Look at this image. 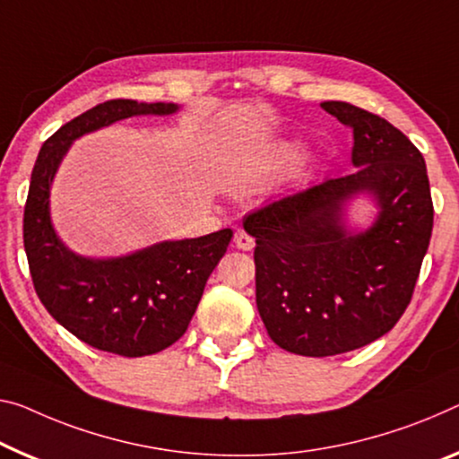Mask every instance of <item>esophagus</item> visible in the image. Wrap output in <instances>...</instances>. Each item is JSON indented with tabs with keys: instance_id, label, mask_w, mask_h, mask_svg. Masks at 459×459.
<instances>
[{
	"instance_id": "1",
	"label": "esophagus",
	"mask_w": 459,
	"mask_h": 459,
	"mask_svg": "<svg viewBox=\"0 0 459 459\" xmlns=\"http://www.w3.org/2000/svg\"><path fill=\"white\" fill-rule=\"evenodd\" d=\"M234 244H236V248H239V250H252L254 248V238L250 234H246L244 230H236Z\"/></svg>"
}]
</instances>
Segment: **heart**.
<instances>
[{
    "label": "heart",
    "instance_id": "obj_1",
    "mask_svg": "<svg viewBox=\"0 0 459 459\" xmlns=\"http://www.w3.org/2000/svg\"><path fill=\"white\" fill-rule=\"evenodd\" d=\"M287 156H291V153H287Z\"/></svg>",
    "mask_w": 459,
    "mask_h": 459
}]
</instances>
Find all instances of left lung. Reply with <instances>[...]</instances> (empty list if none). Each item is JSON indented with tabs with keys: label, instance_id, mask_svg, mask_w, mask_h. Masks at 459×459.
I'll return each mask as SVG.
<instances>
[{
	"label": "left lung",
	"instance_id": "obj_1",
	"mask_svg": "<svg viewBox=\"0 0 459 459\" xmlns=\"http://www.w3.org/2000/svg\"><path fill=\"white\" fill-rule=\"evenodd\" d=\"M352 129L357 170L298 190L244 217L256 239V306L274 344L303 357L361 349L396 326L412 299L433 231L422 153L385 118L347 102H322ZM371 192L377 223L342 225V203Z\"/></svg>",
	"mask_w": 459,
	"mask_h": 459
}]
</instances>
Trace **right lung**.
<instances>
[{
	"instance_id": "1",
	"label": "right lung",
	"mask_w": 459,
	"mask_h": 459,
	"mask_svg": "<svg viewBox=\"0 0 459 459\" xmlns=\"http://www.w3.org/2000/svg\"><path fill=\"white\" fill-rule=\"evenodd\" d=\"M176 104L108 100L75 117L42 143L24 207V250L39 299L82 342L121 357H145L186 333L231 230L161 242L131 256H75L55 236L48 188L72 141L121 118L172 115Z\"/></svg>"
}]
</instances>
